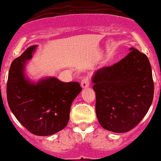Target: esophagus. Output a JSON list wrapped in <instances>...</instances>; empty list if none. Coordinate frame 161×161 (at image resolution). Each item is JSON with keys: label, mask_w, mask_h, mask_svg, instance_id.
Returning a JSON list of instances; mask_svg holds the SVG:
<instances>
[{"label": "esophagus", "mask_w": 161, "mask_h": 161, "mask_svg": "<svg viewBox=\"0 0 161 161\" xmlns=\"http://www.w3.org/2000/svg\"><path fill=\"white\" fill-rule=\"evenodd\" d=\"M90 85V80L89 76H86L81 80V87L83 89H86V88H88Z\"/></svg>", "instance_id": "1"}]
</instances>
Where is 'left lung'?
Here are the masks:
<instances>
[{
  "label": "left lung",
  "instance_id": "left-lung-1",
  "mask_svg": "<svg viewBox=\"0 0 161 161\" xmlns=\"http://www.w3.org/2000/svg\"><path fill=\"white\" fill-rule=\"evenodd\" d=\"M92 82L97 120L109 131L125 133L134 129L152 103V67L147 57L133 47L117 64L97 70Z\"/></svg>",
  "mask_w": 161,
  "mask_h": 161
}]
</instances>
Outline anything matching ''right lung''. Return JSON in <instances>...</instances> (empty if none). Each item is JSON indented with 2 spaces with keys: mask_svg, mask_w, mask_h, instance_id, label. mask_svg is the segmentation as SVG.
<instances>
[{
  "mask_svg": "<svg viewBox=\"0 0 161 161\" xmlns=\"http://www.w3.org/2000/svg\"><path fill=\"white\" fill-rule=\"evenodd\" d=\"M37 45L27 48L12 62L7 81V101L20 123L37 136H49L64 130L71 106L82 90L78 82H63L54 77L32 81L25 73L26 64Z\"/></svg>",
  "mask_w": 161,
  "mask_h": 161,
  "instance_id": "1",
  "label": "right lung"
}]
</instances>
